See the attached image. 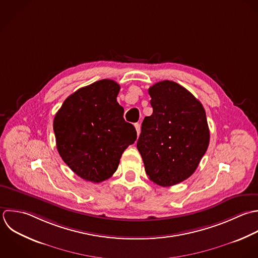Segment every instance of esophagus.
<instances>
[{"instance_id":"obj_1","label":"esophagus","mask_w":258,"mask_h":258,"mask_svg":"<svg viewBox=\"0 0 258 258\" xmlns=\"http://www.w3.org/2000/svg\"><path fill=\"white\" fill-rule=\"evenodd\" d=\"M135 127H136V130H137V134H138V136L141 134V124L140 123H135Z\"/></svg>"}]
</instances>
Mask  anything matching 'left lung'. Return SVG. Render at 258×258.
<instances>
[{"label": "left lung", "mask_w": 258, "mask_h": 258, "mask_svg": "<svg viewBox=\"0 0 258 258\" xmlns=\"http://www.w3.org/2000/svg\"><path fill=\"white\" fill-rule=\"evenodd\" d=\"M153 113L146 116L137 148L149 179L170 187L197 169L210 141L202 103L180 84L164 80L149 88Z\"/></svg>", "instance_id": "left-lung-1"}]
</instances>
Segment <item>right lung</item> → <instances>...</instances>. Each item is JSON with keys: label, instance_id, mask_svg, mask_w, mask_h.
<instances>
[{"label": "right lung", "instance_id": "add662e5", "mask_svg": "<svg viewBox=\"0 0 258 258\" xmlns=\"http://www.w3.org/2000/svg\"><path fill=\"white\" fill-rule=\"evenodd\" d=\"M119 85L102 79L69 95L57 111L53 130L58 153L80 178L100 183L117 170L137 131L116 101Z\"/></svg>", "mask_w": 258, "mask_h": 258}]
</instances>
